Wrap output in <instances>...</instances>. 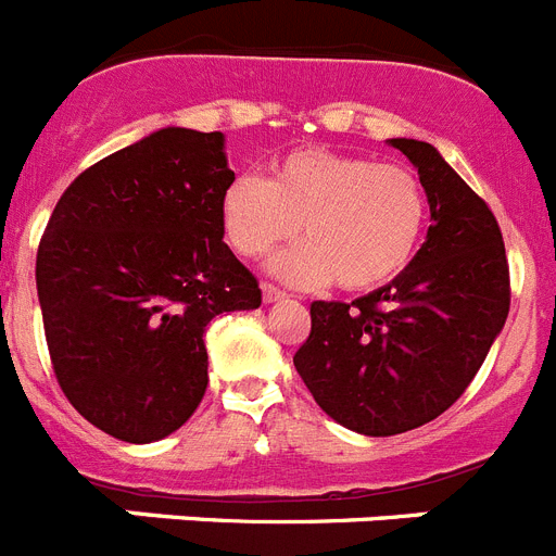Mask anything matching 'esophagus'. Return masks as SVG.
Instances as JSON below:
<instances>
[{"label": "esophagus", "instance_id": "34e87169", "mask_svg": "<svg viewBox=\"0 0 556 556\" xmlns=\"http://www.w3.org/2000/svg\"><path fill=\"white\" fill-rule=\"evenodd\" d=\"M262 292H264V301H267V303H273V301H283V298H289V294L283 292V289L273 287V283H264Z\"/></svg>", "mask_w": 556, "mask_h": 556}]
</instances>
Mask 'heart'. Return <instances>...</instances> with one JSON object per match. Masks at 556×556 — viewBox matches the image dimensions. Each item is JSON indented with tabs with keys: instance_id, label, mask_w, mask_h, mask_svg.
Segmentation results:
<instances>
[{
	"instance_id": "heart-1",
	"label": "heart",
	"mask_w": 556,
	"mask_h": 556,
	"mask_svg": "<svg viewBox=\"0 0 556 556\" xmlns=\"http://www.w3.org/2000/svg\"><path fill=\"white\" fill-rule=\"evenodd\" d=\"M230 248L262 258L301 228L306 242L273 262L298 287L337 281L342 289L381 287L412 262L426 225V191L409 166L367 155L294 150L269 180L236 175L223 191Z\"/></svg>"
}]
</instances>
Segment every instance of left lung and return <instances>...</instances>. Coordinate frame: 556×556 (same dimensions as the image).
<instances>
[{
    "mask_svg": "<svg viewBox=\"0 0 556 556\" xmlns=\"http://www.w3.org/2000/svg\"><path fill=\"white\" fill-rule=\"evenodd\" d=\"M431 208L424 248L387 287L314 301L294 370L339 426L367 437L417 429L468 390L509 314V264L488 203L426 141L390 139Z\"/></svg>",
    "mask_w": 556,
    "mask_h": 556,
    "instance_id": "1",
    "label": "left lung"
}]
</instances>
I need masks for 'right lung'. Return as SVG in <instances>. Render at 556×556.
<instances>
[{"instance_id":"add662e5","label":"right lung","mask_w":556,"mask_h":556,"mask_svg":"<svg viewBox=\"0 0 556 556\" xmlns=\"http://www.w3.org/2000/svg\"><path fill=\"white\" fill-rule=\"evenodd\" d=\"M230 180L223 132L164 127L80 172L49 217L36 287L52 370L116 440L178 431L208 387V323L262 306L223 242Z\"/></svg>"}]
</instances>
